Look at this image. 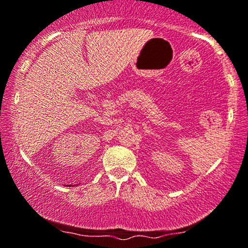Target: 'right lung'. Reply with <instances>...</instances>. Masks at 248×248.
<instances>
[{
	"mask_svg": "<svg viewBox=\"0 0 248 248\" xmlns=\"http://www.w3.org/2000/svg\"><path fill=\"white\" fill-rule=\"evenodd\" d=\"M66 186H67V185H66ZM70 186H71V185H70ZM73 186H74V185H73Z\"/></svg>",
	"mask_w": 248,
	"mask_h": 248,
	"instance_id": "add662e5",
	"label": "right lung"
}]
</instances>
